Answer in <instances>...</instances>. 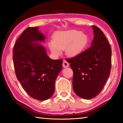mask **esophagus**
Masks as SVG:
<instances>
[{"label": "esophagus", "instance_id": "esophagus-1", "mask_svg": "<svg viewBox=\"0 0 123 123\" xmlns=\"http://www.w3.org/2000/svg\"><path fill=\"white\" fill-rule=\"evenodd\" d=\"M62 65H63V67L64 68H66V67H68L69 66V64L67 62L64 60V61H63V64H62Z\"/></svg>", "mask_w": 123, "mask_h": 123}]
</instances>
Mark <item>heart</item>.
<instances>
[{
	"mask_svg": "<svg viewBox=\"0 0 123 123\" xmlns=\"http://www.w3.org/2000/svg\"><path fill=\"white\" fill-rule=\"evenodd\" d=\"M89 42L87 35L81 31L71 30L56 33L53 41L49 43V49L54 55L61 54L62 50L65 49L67 55L75 56L86 48Z\"/></svg>",
	"mask_w": 123,
	"mask_h": 123,
	"instance_id": "obj_1",
	"label": "heart"
}]
</instances>
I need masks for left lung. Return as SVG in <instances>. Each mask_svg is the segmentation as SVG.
<instances>
[{
	"instance_id": "obj_1",
	"label": "left lung",
	"mask_w": 123,
	"mask_h": 123,
	"mask_svg": "<svg viewBox=\"0 0 123 123\" xmlns=\"http://www.w3.org/2000/svg\"><path fill=\"white\" fill-rule=\"evenodd\" d=\"M94 39L88 49L66 60L73 71V88L75 94L89 99L103 89L111 69V48L100 29L92 26Z\"/></svg>"
}]
</instances>
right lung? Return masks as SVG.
Masks as SVG:
<instances>
[{
	"label": "right lung",
	"instance_id": "right-lung-1",
	"mask_svg": "<svg viewBox=\"0 0 123 123\" xmlns=\"http://www.w3.org/2000/svg\"><path fill=\"white\" fill-rule=\"evenodd\" d=\"M45 37L38 27L26 29L13 48L16 75L26 92L34 99L45 100L55 91V82L61 71L63 60H52L38 43Z\"/></svg>",
	"mask_w": 123,
	"mask_h": 123
}]
</instances>
